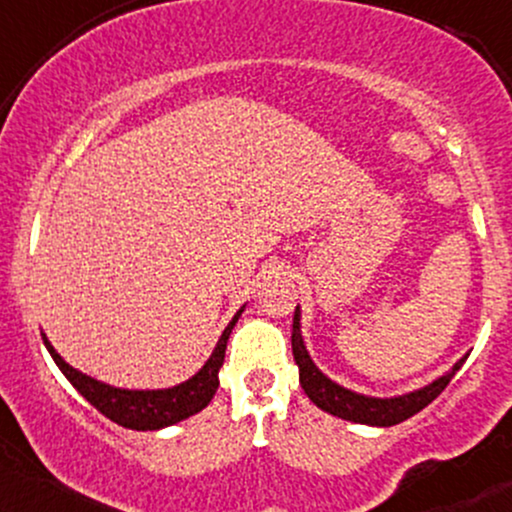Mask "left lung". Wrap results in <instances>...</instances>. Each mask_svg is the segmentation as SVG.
<instances>
[{
    "label": "left lung",
    "instance_id": "left-lung-1",
    "mask_svg": "<svg viewBox=\"0 0 512 512\" xmlns=\"http://www.w3.org/2000/svg\"><path fill=\"white\" fill-rule=\"evenodd\" d=\"M291 346L295 365H298L300 372V386H303L307 398H310L317 408L329 412V415L341 417V420L348 422L369 424V427H393V424H400L403 420H408V417L417 415V412L427 408V405L451 384L455 372H458V369L463 367V362L467 360V355L460 357L443 377L434 379L432 384L422 386V389L393 398H374L336 384V381H331L322 369L312 362V357L305 348L303 334H300V307H295L293 315Z\"/></svg>",
    "mask_w": 512,
    "mask_h": 512
}]
</instances>
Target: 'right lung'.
<instances>
[{"instance_id":"obj_1","label":"right lung","mask_w":512,"mask_h":512,"mask_svg":"<svg viewBox=\"0 0 512 512\" xmlns=\"http://www.w3.org/2000/svg\"><path fill=\"white\" fill-rule=\"evenodd\" d=\"M245 305L233 315L229 326L224 329V334L217 341V348L212 350L209 360L202 365L200 372L195 377H190L183 384L171 386V389H155V391H131V389H116V386L104 384L88 377V374L73 369L69 362L54 350L52 343L47 341V336L42 334L45 348L52 355V360L57 362L66 379L71 381L73 389L83 396L92 408H97L104 417L121 424L126 429H135V432H157V429L171 427V424L186 420V417L195 415L202 408H207L209 400L214 398V393L219 389V369L224 365L226 355V343L236 326L238 317L243 315Z\"/></svg>"}]
</instances>
